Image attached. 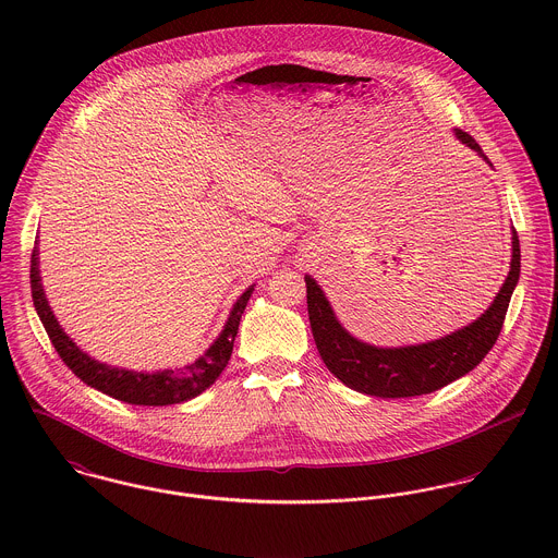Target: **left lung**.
Here are the masks:
<instances>
[{
	"label": "left lung",
	"instance_id": "8db88e82",
	"mask_svg": "<svg viewBox=\"0 0 558 558\" xmlns=\"http://www.w3.org/2000/svg\"><path fill=\"white\" fill-rule=\"evenodd\" d=\"M458 142L475 150L489 167L477 142L456 129ZM520 279V240L511 230V264L492 305L464 328L434 341L378 348L350 335L335 316L316 279L305 275L307 310L319 356L328 372L345 387L374 398H414L438 391L473 372L498 339L511 294Z\"/></svg>",
	"mask_w": 558,
	"mask_h": 558
}]
</instances>
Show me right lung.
<instances>
[{
  "instance_id": "1",
  "label": "right lung",
  "mask_w": 558,
  "mask_h": 558,
  "mask_svg": "<svg viewBox=\"0 0 558 558\" xmlns=\"http://www.w3.org/2000/svg\"><path fill=\"white\" fill-rule=\"evenodd\" d=\"M29 281H32V299H34L36 314L43 322L53 348L58 350L60 359L87 387H92L109 398L135 403V405H171V403H182L186 399L197 398L199 393H204L221 376V372L226 369V365L232 356L234 339L239 332L240 316L244 314V307L253 294V286H248L240 294L223 330L219 332V337L193 363H186L175 369L135 372V369L113 367V365L92 359L64 332V328L53 316L49 301L45 296V290H43L40 268H38V242L32 253Z\"/></svg>"
}]
</instances>
